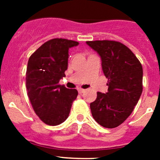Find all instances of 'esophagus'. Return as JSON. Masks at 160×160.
Wrapping results in <instances>:
<instances>
[{"instance_id": "obj_1", "label": "esophagus", "mask_w": 160, "mask_h": 160, "mask_svg": "<svg viewBox=\"0 0 160 160\" xmlns=\"http://www.w3.org/2000/svg\"><path fill=\"white\" fill-rule=\"evenodd\" d=\"M78 91L79 94H82V93L85 92V90L82 88H78Z\"/></svg>"}]
</instances>
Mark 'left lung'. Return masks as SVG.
<instances>
[{
  "instance_id": "left-lung-1",
  "label": "left lung",
  "mask_w": 160,
  "mask_h": 160,
  "mask_svg": "<svg viewBox=\"0 0 160 160\" xmlns=\"http://www.w3.org/2000/svg\"><path fill=\"white\" fill-rule=\"evenodd\" d=\"M87 44L100 56L102 69L108 78L107 92H98L95 101L90 103L91 114L104 128H117L130 116L142 94V65L120 42L104 40Z\"/></svg>"
}]
</instances>
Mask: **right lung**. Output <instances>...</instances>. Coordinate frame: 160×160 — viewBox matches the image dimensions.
Masks as SVG:
<instances>
[{"mask_svg": "<svg viewBox=\"0 0 160 160\" xmlns=\"http://www.w3.org/2000/svg\"><path fill=\"white\" fill-rule=\"evenodd\" d=\"M78 44L62 38L51 39L29 59L25 78L28 96L37 115L48 125L64 122L78 96L77 90L68 89L58 82L67 70L69 49Z\"/></svg>", "mask_w": 160, "mask_h": 160, "instance_id": "right-lung-1", "label": "right lung"}]
</instances>
